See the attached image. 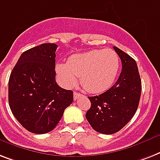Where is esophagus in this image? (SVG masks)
I'll list each match as a JSON object with an SVG mask.
<instances>
[{"label":"esophagus","mask_w":160,"mask_h":160,"mask_svg":"<svg viewBox=\"0 0 160 160\" xmlns=\"http://www.w3.org/2000/svg\"><path fill=\"white\" fill-rule=\"evenodd\" d=\"M82 96L80 93H78V92H74V100H77L79 97H80V96Z\"/></svg>","instance_id":"1"}]
</instances>
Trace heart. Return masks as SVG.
Returning a JSON list of instances; mask_svg holds the SVG:
<instances>
[{"label": "heart", "mask_w": 160, "mask_h": 160, "mask_svg": "<svg viewBox=\"0 0 160 160\" xmlns=\"http://www.w3.org/2000/svg\"><path fill=\"white\" fill-rule=\"evenodd\" d=\"M120 69V58L112 49H93L75 53L67 63H58L55 69L58 81L66 88L80 83L89 92L102 93L114 84Z\"/></svg>", "instance_id": "b5f03b06"}]
</instances>
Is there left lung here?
I'll return each instance as SVG.
<instances>
[{"label":"left lung","mask_w":160,"mask_h":160,"mask_svg":"<svg viewBox=\"0 0 160 160\" xmlns=\"http://www.w3.org/2000/svg\"><path fill=\"white\" fill-rule=\"evenodd\" d=\"M122 61L117 82L106 92L89 96L91 107L85 118L95 131L112 134L120 131L133 117L141 96V79L137 63L118 47H113Z\"/></svg>","instance_id":"left-lung-1"}]
</instances>
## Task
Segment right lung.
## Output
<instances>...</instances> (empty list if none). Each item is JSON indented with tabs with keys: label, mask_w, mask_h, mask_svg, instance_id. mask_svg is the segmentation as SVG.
Returning a JSON list of instances; mask_svg holds the SVG:
<instances>
[{
	"label": "right lung",
	"mask_w": 160,
	"mask_h": 160,
	"mask_svg": "<svg viewBox=\"0 0 160 160\" xmlns=\"http://www.w3.org/2000/svg\"><path fill=\"white\" fill-rule=\"evenodd\" d=\"M55 43H42L22 53L8 83L12 114L28 131L37 134L52 131L73 102V91L55 80Z\"/></svg>",
	"instance_id": "right-lung-1"
}]
</instances>
